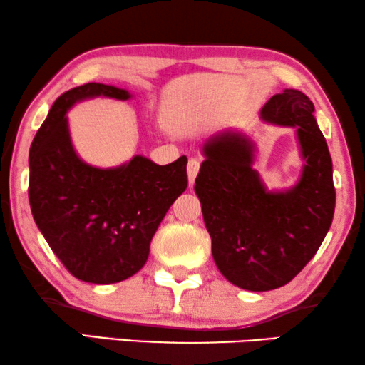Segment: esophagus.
Returning <instances> with one entry per match:
<instances>
[{
  "label": "esophagus",
  "instance_id": "obj_1",
  "mask_svg": "<svg viewBox=\"0 0 365 365\" xmlns=\"http://www.w3.org/2000/svg\"><path fill=\"white\" fill-rule=\"evenodd\" d=\"M199 166H201V163H199L196 158L189 159V163H187V179H189V184H194V181H196V176H197V173H199Z\"/></svg>",
  "mask_w": 365,
  "mask_h": 365
}]
</instances>
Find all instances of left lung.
Instances as JSON below:
<instances>
[{
    "label": "left lung",
    "mask_w": 365,
    "mask_h": 365,
    "mask_svg": "<svg viewBox=\"0 0 365 365\" xmlns=\"http://www.w3.org/2000/svg\"><path fill=\"white\" fill-rule=\"evenodd\" d=\"M262 121L296 128L302 171L294 186L269 191L254 169L256 143L226 131L202 146L196 178L214 262L224 277L246 291L286 286L311 261L336 209L332 159L314 118V104L297 89L274 94Z\"/></svg>",
    "instance_id": "8db88e82"
}]
</instances>
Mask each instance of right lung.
Returning <instances> with one entry per match:
<instances>
[{
	"label": "right lung",
	"instance_id": "1",
	"mask_svg": "<svg viewBox=\"0 0 365 365\" xmlns=\"http://www.w3.org/2000/svg\"><path fill=\"white\" fill-rule=\"evenodd\" d=\"M126 99V89L88 83L63 93L29 148V206L64 267L79 281L114 284L148 261L149 244L171 204L186 191L187 158L159 166L134 156L94 168L74 151L66 113L93 98Z\"/></svg>",
	"mask_w": 365,
	"mask_h": 365
}]
</instances>
